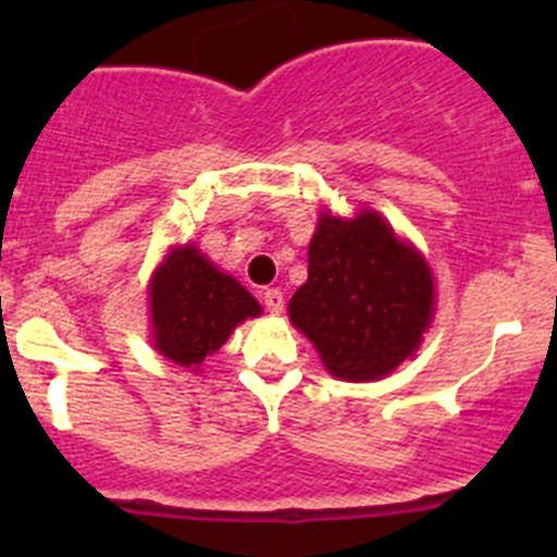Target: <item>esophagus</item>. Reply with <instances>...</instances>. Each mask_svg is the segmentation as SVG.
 Here are the masks:
<instances>
[{
    "label": "esophagus",
    "instance_id": "34e87169",
    "mask_svg": "<svg viewBox=\"0 0 557 557\" xmlns=\"http://www.w3.org/2000/svg\"><path fill=\"white\" fill-rule=\"evenodd\" d=\"M283 305H285V299H283V290H277V288H267L263 290V307H267L269 312H283Z\"/></svg>",
    "mask_w": 557,
    "mask_h": 557
}]
</instances>
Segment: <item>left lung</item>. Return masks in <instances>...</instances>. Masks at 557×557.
Returning <instances> with one entry per match:
<instances>
[{"label":"left lung","mask_w":557,"mask_h":557,"mask_svg":"<svg viewBox=\"0 0 557 557\" xmlns=\"http://www.w3.org/2000/svg\"><path fill=\"white\" fill-rule=\"evenodd\" d=\"M307 272L288 305L290 323L334 377L380 380L418 350L434 314V277L383 215L323 212Z\"/></svg>","instance_id":"left-lung-1"}]
</instances>
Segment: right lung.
<instances>
[{"mask_svg": "<svg viewBox=\"0 0 557 557\" xmlns=\"http://www.w3.org/2000/svg\"><path fill=\"white\" fill-rule=\"evenodd\" d=\"M148 294L156 350L185 369H199L243 320L261 314L243 285L194 245L174 247L153 272Z\"/></svg>", "mask_w": 557, "mask_h": 557, "instance_id": "obj_1", "label": "right lung"}]
</instances>
